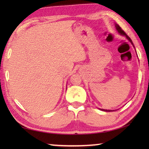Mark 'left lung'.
Wrapping results in <instances>:
<instances>
[{
  "mask_svg": "<svg viewBox=\"0 0 149 149\" xmlns=\"http://www.w3.org/2000/svg\"><path fill=\"white\" fill-rule=\"evenodd\" d=\"M115 27H116V30L118 31V32L120 34V35H123V36H125L126 38H127L128 40H129V41H130V42L131 43H132V45H133V46L134 47V45H133V42H132V39H130V37L128 36V35L125 33L124 32V31H123L122 30V29L121 28V27H120V26L119 25H118V24H115ZM134 48H135V47H134ZM99 109L100 110H102V111H105V112H113V111L114 110H105V109H100V108H99Z\"/></svg>",
  "mask_w": 149,
  "mask_h": 149,
  "instance_id": "left-lung-1",
  "label": "left lung"
}]
</instances>
